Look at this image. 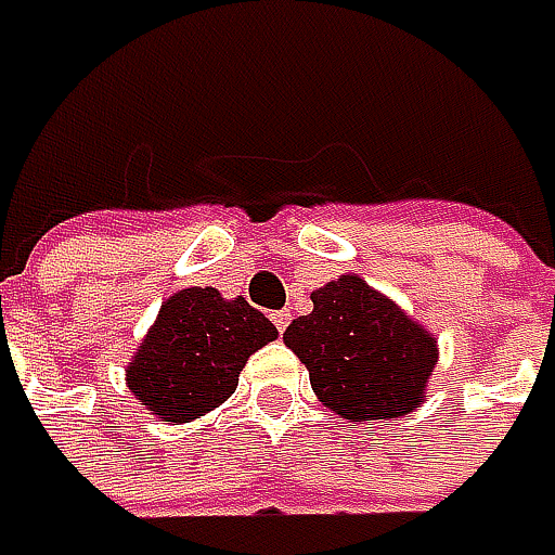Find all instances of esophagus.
I'll use <instances>...</instances> for the list:
<instances>
[{"mask_svg":"<svg viewBox=\"0 0 555 555\" xmlns=\"http://www.w3.org/2000/svg\"><path fill=\"white\" fill-rule=\"evenodd\" d=\"M271 321H274V327L284 334V331H287V324H291V312H287V309H281V312H271Z\"/></svg>","mask_w":555,"mask_h":555,"instance_id":"obj_1","label":"esophagus"}]
</instances>
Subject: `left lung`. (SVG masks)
I'll list each match as a JSON object with an SVG mask.
<instances>
[{"mask_svg": "<svg viewBox=\"0 0 555 555\" xmlns=\"http://www.w3.org/2000/svg\"><path fill=\"white\" fill-rule=\"evenodd\" d=\"M284 344L309 369L319 400L349 422L418 409L437 362L428 331L356 274L312 293V312L293 319Z\"/></svg>", "mask_w": 555, "mask_h": 555, "instance_id": "left-lung-1", "label": "left lung"}]
</instances>
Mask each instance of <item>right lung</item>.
Segmentation results:
<instances>
[{"label": "right lung", "instance_id": "right-lung-1", "mask_svg": "<svg viewBox=\"0 0 555 555\" xmlns=\"http://www.w3.org/2000/svg\"><path fill=\"white\" fill-rule=\"evenodd\" d=\"M274 337L278 327L243 296L228 302L215 287H190L162 306L127 365V387L158 418L190 422L228 400L246 359Z\"/></svg>", "mask_w": 555, "mask_h": 555}]
</instances>
